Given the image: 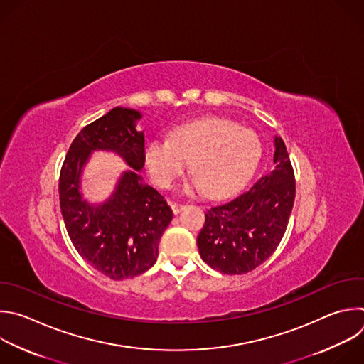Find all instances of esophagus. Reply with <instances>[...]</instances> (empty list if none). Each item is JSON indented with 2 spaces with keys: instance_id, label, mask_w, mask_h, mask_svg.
<instances>
[{
  "instance_id": "obj_1",
  "label": "esophagus",
  "mask_w": 364,
  "mask_h": 364,
  "mask_svg": "<svg viewBox=\"0 0 364 364\" xmlns=\"http://www.w3.org/2000/svg\"><path fill=\"white\" fill-rule=\"evenodd\" d=\"M170 205H171V210L174 214H178L184 208V204H181V203H171Z\"/></svg>"
}]
</instances>
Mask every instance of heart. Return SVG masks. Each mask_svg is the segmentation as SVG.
I'll return each instance as SVG.
<instances>
[{
  "instance_id": "b5f03b06",
  "label": "heart",
  "mask_w": 364,
  "mask_h": 364,
  "mask_svg": "<svg viewBox=\"0 0 364 364\" xmlns=\"http://www.w3.org/2000/svg\"><path fill=\"white\" fill-rule=\"evenodd\" d=\"M262 144L255 132L234 121L207 117L177 127L170 140L149 144L144 164L159 187H170L186 170L194 174L188 191L220 198L243 186L256 170Z\"/></svg>"
}]
</instances>
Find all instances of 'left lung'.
Masks as SVG:
<instances>
[{"label":"left lung","mask_w":364,"mask_h":364,"mask_svg":"<svg viewBox=\"0 0 364 364\" xmlns=\"http://www.w3.org/2000/svg\"><path fill=\"white\" fill-rule=\"evenodd\" d=\"M273 163L274 168L247 191L207 210L197 246L211 269L230 276L249 273L280 245L294 204L296 181L279 136H274Z\"/></svg>","instance_id":"1"}]
</instances>
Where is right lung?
Here are the masks:
<instances>
[{
	"mask_svg": "<svg viewBox=\"0 0 364 364\" xmlns=\"http://www.w3.org/2000/svg\"><path fill=\"white\" fill-rule=\"evenodd\" d=\"M139 109L114 107L74 139L60 174V207L78 255L112 280L136 277L154 266L159 243L173 218L163 196L143 181L144 130ZM94 151L114 152L131 168L100 203L82 191V173Z\"/></svg>",
	"mask_w": 364,
	"mask_h": 364,
	"instance_id": "add662e5",
	"label": "right lung"
}]
</instances>
